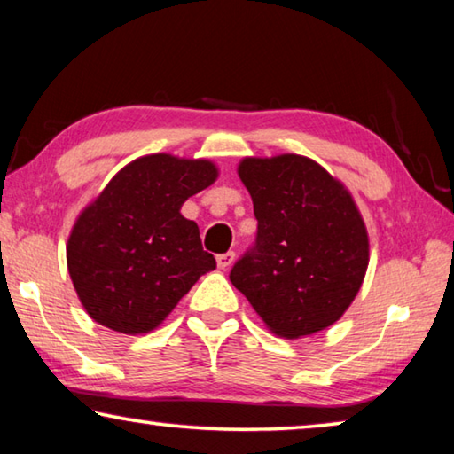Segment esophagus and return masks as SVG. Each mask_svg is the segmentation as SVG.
<instances>
[{
	"label": "esophagus",
	"mask_w": 454,
	"mask_h": 454,
	"mask_svg": "<svg viewBox=\"0 0 454 454\" xmlns=\"http://www.w3.org/2000/svg\"><path fill=\"white\" fill-rule=\"evenodd\" d=\"M234 258H236L234 252H224V254H218V256H216V262H218L220 270H226V268L232 266Z\"/></svg>",
	"instance_id": "esophagus-1"
}]
</instances>
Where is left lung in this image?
I'll use <instances>...</instances> for the list:
<instances>
[{"mask_svg":"<svg viewBox=\"0 0 454 454\" xmlns=\"http://www.w3.org/2000/svg\"><path fill=\"white\" fill-rule=\"evenodd\" d=\"M238 176L258 232L230 282L274 334L301 338L334 325L368 266L366 226L348 190L296 153L244 158Z\"/></svg>","mask_w":454,"mask_h":454,"instance_id":"8db88e82","label":"left lung"}]
</instances>
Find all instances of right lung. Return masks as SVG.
Returning <instances> with one entry per match:
<instances>
[{"instance_id": "obj_1", "label": "right lung", "mask_w": 454, "mask_h": 454, "mask_svg": "<svg viewBox=\"0 0 454 454\" xmlns=\"http://www.w3.org/2000/svg\"><path fill=\"white\" fill-rule=\"evenodd\" d=\"M208 160L152 153L114 176L80 214L67 270L83 309L116 333H150L216 268L182 204L216 180Z\"/></svg>"}]
</instances>
